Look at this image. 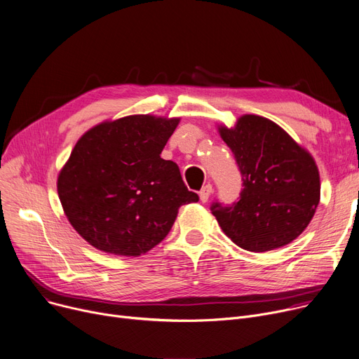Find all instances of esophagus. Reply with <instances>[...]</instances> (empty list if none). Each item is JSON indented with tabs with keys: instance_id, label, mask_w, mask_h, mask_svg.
Masks as SVG:
<instances>
[{
	"instance_id": "34e87169",
	"label": "esophagus",
	"mask_w": 359,
	"mask_h": 359,
	"mask_svg": "<svg viewBox=\"0 0 359 359\" xmlns=\"http://www.w3.org/2000/svg\"><path fill=\"white\" fill-rule=\"evenodd\" d=\"M210 194H212V184H206V186H203V187H202V190L199 192V198H201V201H202V202H208V199H209Z\"/></svg>"
}]
</instances>
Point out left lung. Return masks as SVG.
I'll use <instances>...</instances> for the list:
<instances>
[{
  "label": "left lung",
  "instance_id": "8db88e82",
  "mask_svg": "<svg viewBox=\"0 0 359 359\" xmlns=\"http://www.w3.org/2000/svg\"><path fill=\"white\" fill-rule=\"evenodd\" d=\"M243 175L240 201L213 202L210 210L232 243L264 252L290 244L312 221L320 201L315 158L280 126L243 115L232 128L218 126Z\"/></svg>",
  "mask_w": 359,
  "mask_h": 359
}]
</instances>
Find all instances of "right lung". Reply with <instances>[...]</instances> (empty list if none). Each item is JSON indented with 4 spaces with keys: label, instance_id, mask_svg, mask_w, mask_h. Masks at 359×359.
I'll list each match as a JSON object with an SVG mask.
<instances>
[{
    "label": "right lung",
    "instance_id": "1",
    "mask_svg": "<svg viewBox=\"0 0 359 359\" xmlns=\"http://www.w3.org/2000/svg\"><path fill=\"white\" fill-rule=\"evenodd\" d=\"M180 118L128 115L88 130L57 176L70 225L100 251L138 257L172 229L182 205L199 196L176 163L160 157Z\"/></svg>",
    "mask_w": 359,
    "mask_h": 359
}]
</instances>
